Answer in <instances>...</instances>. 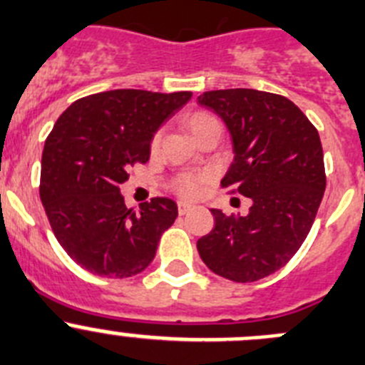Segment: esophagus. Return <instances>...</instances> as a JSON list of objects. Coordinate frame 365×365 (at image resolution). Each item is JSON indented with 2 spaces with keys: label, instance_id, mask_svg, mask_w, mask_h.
<instances>
[{
  "label": "esophagus",
  "instance_id": "1",
  "mask_svg": "<svg viewBox=\"0 0 365 365\" xmlns=\"http://www.w3.org/2000/svg\"><path fill=\"white\" fill-rule=\"evenodd\" d=\"M189 210H192V205H189V203H183V202L178 203V212H180V216H183V214H187V212H189Z\"/></svg>",
  "mask_w": 365,
  "mask_h": 365
}]
</instances>
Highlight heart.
<instances>
[{
    "label": "heart",
    "instance_id": "b5f03b06",
    "mask_svg": "<svg viewBox=\"0 0 365 365\" xmlns=\"http://www.w3.org/2000/svg\"><path fill=\"white\" fill-rule=\"evenodd\" d=\"M210 118H212L210 115L196 113V115H192L189 120H187V128H189V131L192 133L200 124L210 120ZM158 142H160V135H156L155 140H153V148H156V145H158ZM207 178H209L207 175H182L175 180L173 187H175L176 192H178L180 196H183V198H196V196L202 192L203 183L207 182Z\"/></svg>",
    "mask_w": 365,
    "mask_h": 365
}]
</instances>
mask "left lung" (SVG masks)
Instances as JSON below:
<instances>
[{"label":"left lung","mask_w":365,"mask_h":365,"mask_svg":"<svg viewBox=\"0 0 365 365\" xmlns=\"http://www.w3.org/2000/svg\"><path fill=\"white\" fill-rule=\"evenodd\" d=\"M198 104L220 115L234 160L223 187L252 200L247 216L212 209L214 229L200 237V257L225 279L254 282L284 267L301 248L326 189L319 133L292 101L236 88L205 91Z\"/></svg>","instance_id":"left-lung-1"}]
</instances>
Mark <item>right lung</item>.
<instances>
[{
	"label": "right lung",
	"mask_w": 365,
	"mask_h": 365,
	"mask_svg": "<svg viewBox=\"0 0 365 365\" xmlns=\"http://www.w3.org/2000/svg\"><path fill=\"white\" fill-rule=\"evenodd\" d=\"M190 97L102 91L75 101L57 118L44 142L39 194L57 241L84 270L124 279L155 259L178 205L153 198L135 212L125 207L120 183L135 163L148 162L155 133Z\"/></svg>",
	"instance_id": "right-lung-1"
}]
</instances>
